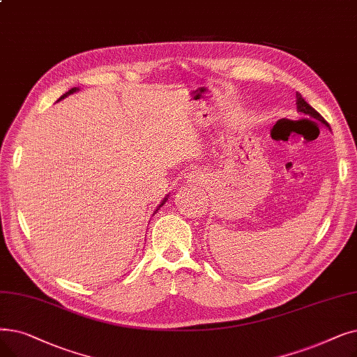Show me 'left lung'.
<instances>
[{
    "label": "left lung",
    "instance_id": "1",
    "mask_svg": "<svg viewBox=\"0 0 357 357\" xmlns=\"http://www.w3.org/2000/svg\"><path fill=\"white\" fill-rule=\"evenodd\" d=\"M296 105H298V111H299V112L305 114L306 116H311L312 119H317V121L322 122L324 126L330 127V126H328V122L325 121V119L321 116V114H319V112H317L311 105H309L307 102H305V99L301 96V93H298V91H296Z\"/></svg>",
    "mask_w": 357,
    "mask_h": 357
}]
</instances>
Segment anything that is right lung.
I'll list each match as a JSON object with an SVG mask.
<instances>
[{"mask_svg": "<svg viewBox=\"0 0 357 357\" xmlns=\"http://www.w3.org/2000/svg\"><path fill=\"white\" fill-rule=\"evenodd\" d=\"M77 90H79V89H77V87H73V89H71V90H68V91H67V93H64V95H63V96H61V98H59V99H58V100H61V99H64V98H67V96H68V95H73V93H74V91H77ZM165 203H166V198H165V199H163V201H162V204H160V206H159V207H162V206H163V204H165Z\"/></svg>", "mask_w": 357, "mask_h": 357, "instance_id": "right-lung-1", "label": "right lung"}]
</instances>
